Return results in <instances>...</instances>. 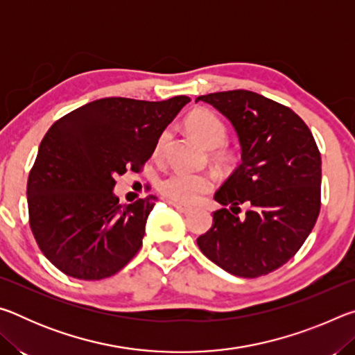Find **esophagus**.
<instances>
[{
    "mask_svg": "<svg viewBox=\"0 0 355 355\" xmlns=\"http://www.w3.org/2000/svg\"><path fill=\"white\" fill-rule=\"evenodd\" d=\"M171 205L173 207V208H177L180 213H191L192 211V207H189V205H182V203H177V202H169Z\"/></svg>",
    "mask_w": 355,
    "mask_h": 355,
    "instance_id": "1",
    "label": "esophagus"
}]
</instances>
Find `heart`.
Instances as JSON below:
<instances>
[{
    "label": "heart",
    "instance_id": "1",
    "mask_svg": "<svg viewBox=\"0 0 355 355\" xmlns=\"http://www.w3.org/2000/svg\"><path fill=\"white\" fill-rule=\"evenodd\" d=\"M186 127L203 146L211 148V159L219 167H230L235 164L238 155L235 150L224 144L227 139V127L218 114L209 110L192 111L186 117ZM167 141H169V130L161 131L155 144L156 156L163 153ZM213 186L214 180L207 172L173 171L161 180L158 189L171 202L189 205V203H196L202 196L208 194Z\"/></svg>",
    "mask_w": 355,
    "mask_h": 355
}]
</instances>
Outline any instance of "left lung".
Segmentation results:
<instances>
[{
    "mask_svg": "<svg viewBox=\"0 0 355 355\" xmlns=\"http://www.w3.org/2000/svg\"><path fill=\"white\" fill-rule=\"evenodd\" d=\"M230 120L243 163L214 194L224 208L197 238L203 255L227 272L255 279L297 254L321 209V153L296 112L250 91L200 95ZM250 209L239 218V206ZM231 208L227 209L226 205Z\"/></svg>",
    "mask_w": 355,
    "mask_h": 355,
    "instance_id": "1",
    "label": "left lung"
}]
</instances>
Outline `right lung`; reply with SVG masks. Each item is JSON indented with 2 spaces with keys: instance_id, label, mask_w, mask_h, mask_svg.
I'll return each mask as SVG.
<instances>
[{
  "instance_id": "add662e5",
  "label": "right lung",
  "mask_w": 355,
  "mask_h": 355,
  "mask_svg": "<svg viewBox=\"0 0 355 355\" xmlns=\"http://www.w3.org/2000/svg\"><path fill=\"white\" fill-rule=\"evenodd\" d=\"M110 97L56 120L42 139L28 177L35 243L59 271L80 280L117 274L142 245L156 196L120 205L116 177L139 172L161 131L188 103Z\"/></svg>"
}]
</instances>
